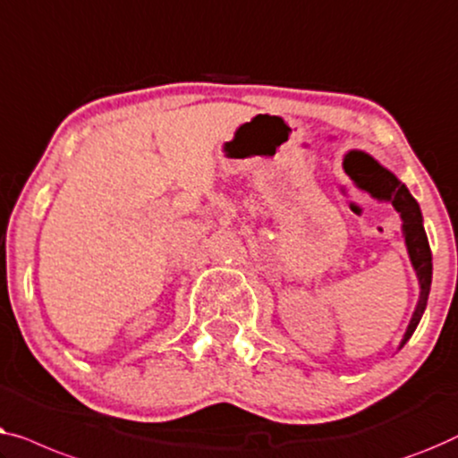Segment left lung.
I'll return each mask as SVG.
<instances>
[{"label":"left lung","mask_w":458,"mask_h":458,"mask_svg":"<svg viewBox=\"0 0 458 458\" xmlns=\"http://www.w3.org/2000/svg\"><path fill=\"white\" fill-rule=\"evenodd\" d=\"M367 192H371V197L379 199V201H390L392 208H394L398 214H401L403 220V236L404 244H407L411 263H413V269L417 274V280H420V301H417L415 313L409 321L407 332H404L401 349L407 344V340L413 336L417 324H420L421 315L425 311V305H428L429 296V286H431V250L428 236H425L423 228V217L421 209L417 201L411 195L407 186H404L401 180H398L394 174L386 167L377 165V178L369 184H360Z\"/></svg>","instance_id":"1"}]
</instances>
